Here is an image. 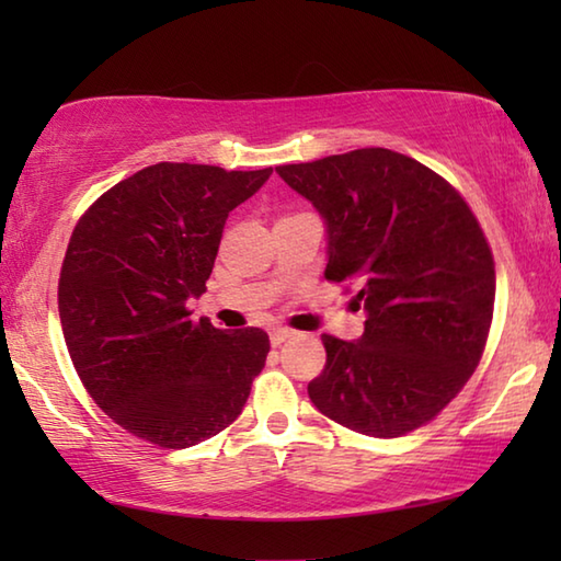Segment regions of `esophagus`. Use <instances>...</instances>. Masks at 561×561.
I'll return each mask as SVG.
<instances>
[{
	"label": "esophagus",
	"instance_id": "obj_1",
	"mask_svg": "<svg viewBox=\"0 0 561 561\" xmlns=\"http://www.w3.org/2000/svg\"><path fill=\"white\" fill-rule=\"evenodd\" d=\"M291 336H294V331H291V329H287V327H277V329H272V331H270V341H272V346H282L284 341L291 339Z\"/></svg>",
	"mask_w": 561,
	"mask_h": 561
}]
</instances>
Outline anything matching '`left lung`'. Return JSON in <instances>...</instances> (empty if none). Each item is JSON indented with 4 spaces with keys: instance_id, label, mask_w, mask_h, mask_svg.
Returning a JSON list of instances; mask_svg holds the SVG:
<instances>
[{
    "instance_id": "left-lung-1",
    "label": "left lung",
    "mask_w": 561,
    "mask_h": 561,
    "mask_svg": "<svg viewBox=\"0 0 561 561\" xmlns=\"http://www.w3.org/2000/svg\"><path fill=\"white\" fill-rule=\"evenodd\" d=\"M327 227V279L358 289L356 341L321 336L309 398L344 428L398 438L448 405L485 348L495 262L468 203L417 160L360 148L279 165Z\"/></svg>"
}]
</instances>
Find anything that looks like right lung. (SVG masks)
<instances>
[{
	"mask_svg": "<svg viewBox=\"0 0 561 561\" xmlns=\"http://www.w3.org/2000/svg\"><path fill=\"white\" fill-rule=\"evenodd\" d=\"M272 168L156 163L121 180L81 217L59 279L66 346L93 401L160 448H190L242 413L270 336L190 321L227 215Z\"/></svg>",
	"mask_w": 561,
	"mask_h": 561,
	"instance_id": "obj_1",
	"label": "right lung"
}]
</instances>
